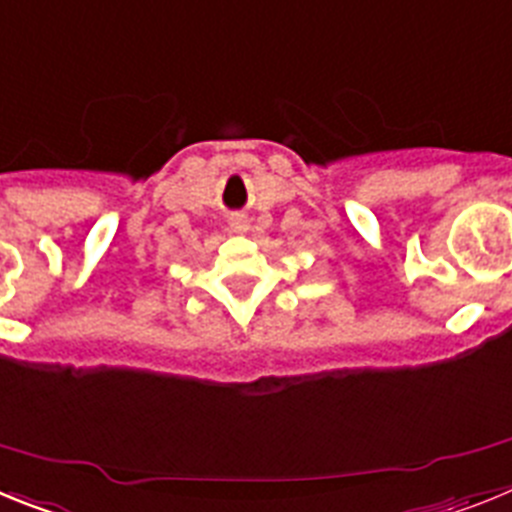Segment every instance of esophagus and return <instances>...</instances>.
I'll list each match as a JSON object with an SVG mask.
<instances>
[{"mask_svg": "<svg viewBox=\"0 0 512 512\" xmlns=\"http://www.w3.org/2000/svg\"><path fill=\"white\" fill-rule=\"evenodd\" d=\"M230 228H233L235 233H246V230H248L246 215H233V217H230Z\"/></svg>", "mask_w": 512, "mask_h": 512, "instance_id": "1", "label": "esophagus"}]
</instances>
